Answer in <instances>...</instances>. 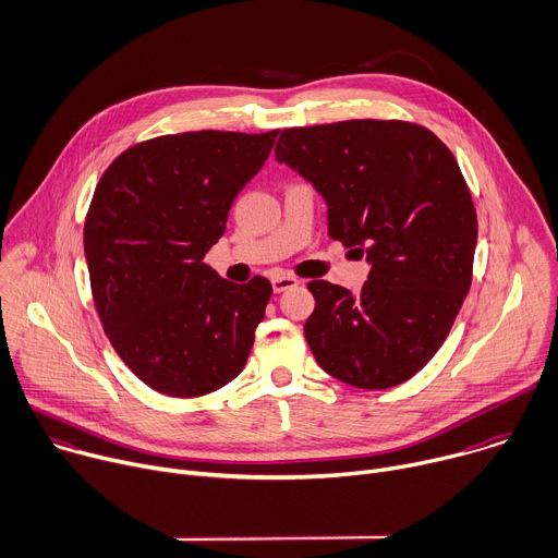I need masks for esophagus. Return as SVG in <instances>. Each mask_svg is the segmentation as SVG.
Here are the masks:
<instances>
[{
  "instance_id": "esophagus-1",
  "label": "esophagus",
  "mask_w": 558,
  "mask_h": 558,
  "mask_svg": "<svg viewBox=\"0 0 558 558\" xmlns=\"http://www.w3.org/2000/svg\"><path fill=\"white\" fill-rule=\"evenodd\" d=\"M296 283H299V279L292 277V275H275L272 277V290L275 292H283V290H288V288H292Z\"/></svg>"
}]
</instances>
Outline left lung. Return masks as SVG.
<instances>
[{
    "label": "left lung",
    "mask_w": 558,
    "mask_h": 558,
    "mask_svg": "<svg viewBox=\"0 0 558 558\" xmlns=\"http://www.w3.org/2000/svg\"><path fill=\"white\" fill-rule=\"evenodd\" d=\"M275 156L327 202L329 238L372 262L359 294L314 279L305 341L359 389L413 378L471 290L477 213L451 149L409 121L356 119L281 132Z\"/></svg>",
    "instance_id": "1"
}]
</instances>
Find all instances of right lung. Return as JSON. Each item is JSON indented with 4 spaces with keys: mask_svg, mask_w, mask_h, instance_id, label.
I'll return each mask as SVG.
<instances>
[{
    "mask_svg": "<svg viewBox=\"0 0 558 558\" xmlns=\"http://www.w3.org/2000/svg\"><path fill=\"white\" fill-rule=\"evenodd\" d=\"M277 134L156 136L96 184L83 227L94 307L123 363L165 396L210 393L248 361L272 286L259 275L231 283L204 255Z\"/></svg>",
    "mask_w": 558,
    "mask_h": 558,
    "instance_id": "right-lung-1",
    "label": "right lung"
}]
</instances>
